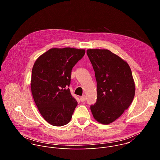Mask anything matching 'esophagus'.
<instances>
[{
    "label": "esophagus",
    "mask_w": 160,
    "mask_h": 160,
    "mask_svg": "<svg viewBox=\"0 0 160 160\" xmlns=\"http://www.w3.org/2000/svg\"><path fill=\"white\" fill-rule=\"evenodd\" d=\"M80 101L82 102H84L86 100V97H85V96H82L80 97Z\"/></svg>",
    "instance_id": "esophagus-1"
}]
</instances>
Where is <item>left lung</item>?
<instances>
[{
    "instance_id": "left-lung-1",
    "label": "left lung",
    "mask_w": 160,
    "mask_h": 160,
    "mask_svg": "<svg viewBox=\"0 0 160 160\" xmlns=\"http://www.w3.org/2000/svg\"><path fill=\"white\" fill-rule=\"evenodd\" d=\"M97 82V101L90 106L95 120L108 125L118 119L131 104L135 83L128 63L108 49H88Z\"/></svg>"
}]
</instances>
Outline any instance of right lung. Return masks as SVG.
Segmentation results:
<instances>
[{
  "label": "right lung",
  "instance_id": "obj_1",
  "mask_svg": "<svg viewBox=\"0 0 160 160\" xmlns=\"http://www.w3.org/2000/svg\"><path fill=\"white\" fill-rule=\"evenodd\" d=\"M84 49L52 48L42 54L32 68L31 90L43 118L53 126L69 123L77 101L70 86L73 66L84 56Z\"/></svg>",
  "mask_w": 160,
  "mask_h": 160
}]
</instances>
